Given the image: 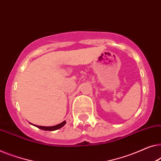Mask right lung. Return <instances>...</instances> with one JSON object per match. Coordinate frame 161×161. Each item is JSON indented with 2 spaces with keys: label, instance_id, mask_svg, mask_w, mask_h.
I'll return each instance as SVG.
<instances>
[{
  "label": "right lung",
  "instance_id": "right-lung-1",
  "mask_svg": "<svg viewBox=\"0 0 161 161\" xmlns=\"http://www.w3.org/2000/svg\"><path fill=\"white\" fill-rule=\"evenodd\" d=\"M30 123L31 125H34V126L38 128V129H42V130H44V131H55V130H58V129H61L62 127H63L64 125H65V123H66V121L64 120L62 123H59V124L56 125H53V126H42V125H38L32 124L31 123Z\"/></svg>",
  "mask_w": 161,
  "mask_h": 161
}]
</instances>
